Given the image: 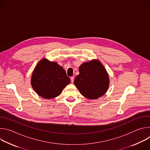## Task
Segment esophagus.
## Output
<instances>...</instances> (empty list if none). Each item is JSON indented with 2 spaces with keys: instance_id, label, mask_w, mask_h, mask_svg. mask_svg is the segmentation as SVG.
<instances>
[{
  "instance_id": "esophagus-1",
  "label": "esophagus",
  "mask_w": 150,
  "mask_h": 150,
  "mask_svg": "<svg viewBox=\"0 0 150 150\" xmlns=\"http://www.w3.org/2000/svg\"><path fill=\"white\" fill-rule=\"evenodd\" d=\"M71 82H72V83L74 82V76L71 77Z\"/></svg>"
}]
</instances>
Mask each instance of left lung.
Segmentation results:
<instances>
[{
	"instance_id": "8db88e82",
	"label": "left lung",
	"mask_w": 150,
	"mask_h": 150,
	"mask_svg": "<svg viewBox=\"0 0 150 150\" xmlns=\"http://www.w3.org/2000/svg\"><path fill=\"white\" fill-rule=\"evenodd\" d=\"M79 72L74 85L85 98L97 99L108 91L110 83L109 74L98 60L83 63L79 67Z\"/></svg>"
}]
</instances>
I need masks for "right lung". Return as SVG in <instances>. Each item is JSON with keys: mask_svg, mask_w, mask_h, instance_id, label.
Masks as SVG:
<instances>
[{"mask_svg": "<svg viewBox=\"0 0 150 150\" xmlns=\"http://www.w3.org/2000/svg\"><path fill=\"white\" fill-rule=\"evenodd\" d=\"M70 82V78L63 67L56 62H51L46 58L41 59L37 64L31 79L34 90L45 99L59 96Z\"/></svg>", "mask_w": 150, "mask_h": 150, "instance_id": "add662e5", "label": "right lung"}]
</instances>
